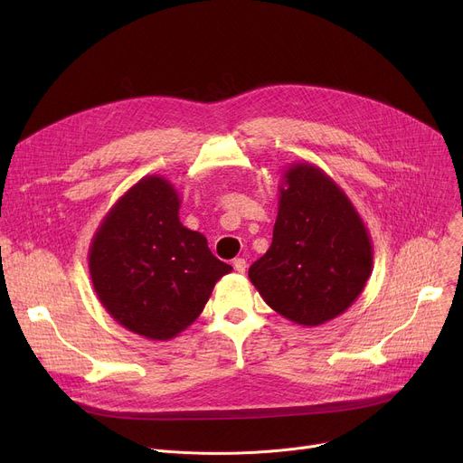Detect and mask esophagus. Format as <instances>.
Here are the masks:
<instances>
[{
	"instance_id": "34e87169",
	"label": "esophagus",
	"mask_w": 463,
	"mask_h": 463,
	"mask_svg": "<svg viewBox=\"0 0 463 463\" xmlns=\"http://www.w3.org/2000/svg\"><path fill=\"white\" fill-rule=\"evenodd\" d=\"M232 266H234V270H236L238 274H244L246 269H248V262H246V259H234V260H232Z\"/></svg>"
}]
</instances>
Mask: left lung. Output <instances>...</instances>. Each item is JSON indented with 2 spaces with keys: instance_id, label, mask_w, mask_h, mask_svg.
<instances>
[{
  "instance_id": "obj_1",
  "label": "left lung",
  "mask_w": 463,
  "mask_h": 463,
  "mask_svg": "<svg viewBox=\"0 0 463 463\" xmlns=\"http://www.w3.org/2000/svg\"><path fill=\"white\" fill-rule=\"evenodd\" d=\"M372 266L370 232L345 191L323 168L290 163L272 246L250 266L262 300L288 321L319 326L353 306Z\"/></svg>"
}]
</instances>
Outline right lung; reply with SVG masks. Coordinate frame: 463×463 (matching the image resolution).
I'll return each instance as SVG.
<instances>
[{
  "label": "right lung",
  "mask_w": 463,
  "mask_h": 463,
  "mask_svg": "<svg viewBox=\"0 0 463 463\" xmlns=\"http://www.w3.org/2000/svg\"><path fill=\"white\" fill-rule=\"evenodd\" d=\"M180 204L166 178H140L107 212L88 251L93 290L110 317L156 342L197 321L213 285L232 270L204 234L182 225Z\"/></svg>",
  "instance_id": "right-lung-1"
}]
</instances>
